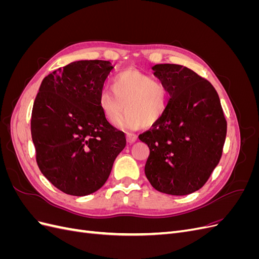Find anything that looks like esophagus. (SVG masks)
Listing matches in <instances>:
<instances>
[{
  "label": "esophagus",
  "instance_id": "obj_1",
  "mask_svg": "<svg viewBox=\"0 0 259 259\" xmlns=\"http://www.w3.org/2000/svg\"><path fill=\"white\" fill-rule=\"evenodd\" d=\"M136 139H137V135L136 134H132V133H127V135H126L127 143H130V144L134 143Z\"/></svg>",
  "mask_w": 259,
  "mask_h": 259
}]
</instances>
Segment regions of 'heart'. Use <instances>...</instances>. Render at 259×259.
Returning <instances> with one entry per match:
<instances>
[{
  "mask_svg": "<svg viewBox=\"0 0 259 259\" xmlns=\"http://www.w3.org/2000/svg\"><path fill=\"white\" fill-rule=\"evenodd\" d=\"M111 90L103 89L97 96V105L105 120L122 127L135 130L143 125L159 122L167 109V91L151 75L137 70H125L113 76Z\"/></svg>",
  "mask_w": 259,
  "mask_h": 259,
  "instance_id": "1",
  "label": "heart"
}]
</instances>
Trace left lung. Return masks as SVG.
Listing matches in <instances>:
<instances>
[{"label": "left lung", "instance_id": "1", "mask_svg": "<svg viewBox=\"0 0 259 259\" xmlns=\"http://www.w3.org/2000/svg\"><path fill=\"white\" fill-rule=\"evenodd\" d=\"M151 69L169 100L162 119L138 136L150 150L145 174L160 192L190 194L204 186L222 158L227 122L221 100L214 86L189 68Z\"/></svg>", "mask_w": 259, "mask_h": 259}]
</instances>
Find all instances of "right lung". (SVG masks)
Wrapping results in <instances>:
<instances>
[{"label":"right lung","mask_w":259,"mask_h":259,"mask_svg":"<svg viewBox=\"0 0 259 259\" xmlns=\"http://www.w3.org/2000/svg\"><path fill=\"white\" fill-rule=\"evenodd\" d=\"M113 67L79 60L45 76L31 115V136L42 174L70 195L84 197L105 185L126 145L124 133L101 114L97 96Z\"/></svg>","instance_id":"right-lung-1"}]
</instances>
